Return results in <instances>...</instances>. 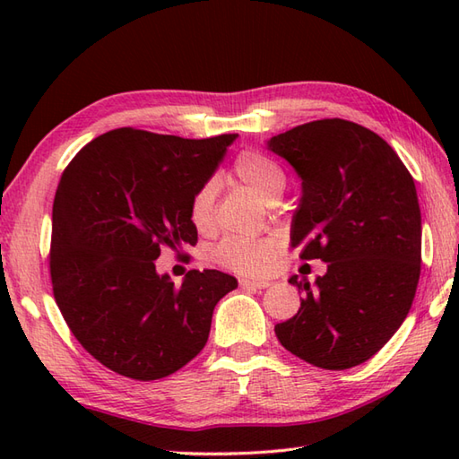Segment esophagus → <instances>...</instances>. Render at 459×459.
Here are the masks:
<instances>
[{
  "label": "esophagus",
  "mask_w": 459,
  "mask_h": 459,
  "mask_svg": "<svg viewBox=\"0 0 459 459\" xmlns=\"http://www.w3.org/2000/svg\"><path fill=\"white\" fill-rule=\"evenodd\" d=\"M272 286L270 280H255V278H242L240 280V288H248V290H264Z\"/></svg>",
  "instance_id": "esophagus-1"
}]
</instances>
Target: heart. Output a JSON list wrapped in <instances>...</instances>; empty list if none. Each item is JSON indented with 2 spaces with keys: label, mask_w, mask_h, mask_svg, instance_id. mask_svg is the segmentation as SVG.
<instances>
[{
  "label": "heart",
  "mask_w": 459,
  "mask_h": 459,
  "mask_svg": "<svg viewBox=\"0 0 459 459\" xmlns=\"http://www.w3.org/2000/svg\"><path fill=\"white\" fill-rule=\"evenodd\" d=\"M235 175L266 203H276L286 189V173L268 155L258 152L240 153L235 161ZM214 203H217V183L212 179L203 183L195 191L189 217L199 232H211L214 227ZM276 255V242L262 238L229 237L214 247L212 256L221 266L240 272V274H256L266 270Z\"/></svg>",
  "instance_id": "obj_1"
}]
</instances>
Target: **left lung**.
Listing matches in <instances>:
<instances>
[{"instance_id": "8db88e82", "label": "left lung", "mask_w": 459, "mask_h": 459, "mask_svg": "<svg viewBox=\"0 0 459 459\" xmlns=\"http://www.w3.org/2000/svg\"><path fill=\"white\" fill-rule=\"evenodd\" d=\"M301 178L291 247L327 262L294 317L274 327L290 353L327 370L365 363L403 325L420 280L422 219L412 175L380 135L325 118L270 138Z\"/></svg>"}]
</instances>
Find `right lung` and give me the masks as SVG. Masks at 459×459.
Returning a JSON list of instances; mask_svg holds the SVG:
<instances>
[{
	"instance_id": "right-lung-1",
	"label": "right lung",
	"mask_w": 459,
	"mask_h": 459,
	"mask_svg": "<svg viewBox=\"0 0 459 459\" xmlns=\"http://www.w3.org/2000/svg\"><path fill=\"white\" fill-rule=\"evenodd\" d=\"M237 134L187 140L106 132L74 155L53 203V296L76 341L114 373L155 380L179 370L209 339L212 309L235 290L219 270H189L178 286L155 272L161 248L197 245L195 191Z\"/></svg>"
}]
</instances>
